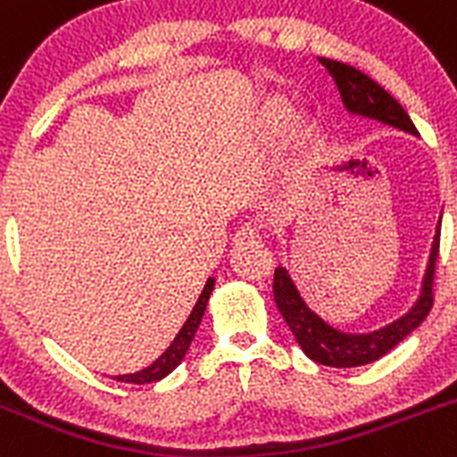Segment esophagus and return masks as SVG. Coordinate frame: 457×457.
Listing matches in <instances>:
<instances>
[{"label":"esophagus","mask_w":457,"mask_h":457,"mask_svg":"<svg viewBox=\"0 0 457 457\" xmlns=\"http://www.w3.org/2000/svg\"><path fill=\"white\" fill-rule=\"evenodd\" d=\"M261 237V226L258 224H242L236 233V245H246Z\"/></svg>","instance_id":"esophagus-1"}]
</instances>
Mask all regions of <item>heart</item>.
<instances>
[{"label": "heart", "instance_id": "1", "mask_svg": "<svg viewBox=\"0 0 457 457\" xmlns=\"http://www.w3.org/2000/svg\"><path fill=\"white\" fill-rule=\"evenodd\" d=\"M287 127H290V111L286 106H278L271 115V129H274L276 136H283Z\"/></svg>", "mask_w": 457, "mask_h": 457}]
</instances>
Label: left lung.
Instances as JSON below:
<instances>
[{"label":"left lung","mask_w":457,"mask_h":457,"mask_svg":"<svg viewBox=\"0 0 457 457\" xmlns=\"http://www.w3.org/2000/svg\"><path fill=\"white\" fill-rule=\"evenodd\" d=\"M321 65L330 72V77L337 83V90L342 95L346 111L353 115H365L371 120H378L383 124H392V127L401 129L417 136L412 120L408 112L403 111L399 102L392 97L390 92L380 87L378 83L365 72L355 70L353 65L346 62L333 61V58H320ZM439 228L435 233L433 251H430V261L426 267L424 287H421L420 301L414 303L412 311L396 320L395 324L385 326V328L374 330L367 335H349L340 333L337 328L326 324L320 315L305 305L301 299L299 290L292 283L290 274L286 267H276L274 271V299L278 305L280 315L287 321L290 330L295 333L296 342L303 349L308 358L326 367H360L370 365L374 360L383 358L385 353H390L401 340H405L433 308V280H435V262H437L439 253Z\"/></svg>","instance_id":"1"}]
</instances>
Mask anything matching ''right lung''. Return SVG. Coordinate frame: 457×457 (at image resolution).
Returning a JSON list of instances; mask_svg holds the SVG:
<instances>
[{"mask_svg":"<svg viewBox=\"0 0 457 457\" xmlns=\"http://www.w3.org/2000/svg\"><path fill=\"white\" fill-rule=\"evenodd\" d=\"M212 287H215V278H208L206 287H204V292H201L199 301H196L195 308H192L190 317L186 320L183 328L179 330V335L174 337V342L167 346L165 353H162L156 362H152V365L145 367L142 371H136V374L115 376V380H120V383H133V385L156 383V380L165 378L171 370H177V365L183 360L186 351L190 349V342H192V337H195L196 328H199L201 317H204V311H206V303H208V299H211Z\"/></svg>","mask_w":457,"mask_h":457,"instance_id":"1","label":"right lung"}]
</instances>
